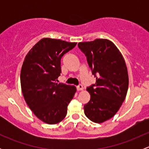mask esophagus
I'll list each match as a JSON object with an SVG mask.
<instances>
[{
	"label": "esophagus",
	"mask_w": 149,
	"mask_h": 149,
	"mask_svg": "<svg viewBox=\"0 0 149 149\" xmlns=\"http://www.w3.org/2000/svg\"><path fill=\"white\" fill-rule=\"evenodd\" d=\"M76 88H77L78 91H81V90L84 89L83 85H81V84H79V86H77V87H76Z\"/></svg>",
	"instance_id": "obj_1"
}]
</instances>
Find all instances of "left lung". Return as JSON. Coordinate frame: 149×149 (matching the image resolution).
Returning a JSON list of instances; mask_svg holds the SVG:
<instances>
[{"mask_svg": "<svg viewBox=\"0 0 149 149\" xmlns=\"http://www.w3.org/2000/svg\"><path fill=\"white\" fill-rule=\"evenodd\" d=\"M86 57L96 83L87 87L91 99L84 107L92 122L102 123L119 110L128 88V74L123 55L111 41L96 39L78 44Z\"/></svg>", "mask_w": 149, "mask_h": 149, "instance_id": "8db88e82", "label": "left lung"}]
</instances>
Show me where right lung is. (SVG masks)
<instances>
[{"label":"right lung","instance_id":"obj_1","mask_svg":"<svg viewBox=\"0 0 149 149\" xmlns=\"http://www.w3.org/2000/svg\"><path fill=\"white\" fill-rule=\"evenodd\" d=\"M76 44L43 38L24 61L20 76L24 98L33 113L47 124H57L65 118L76 91L74 86L55 82L61 76V58Z\"/></svg>","mask_w":149,"mask_h":149}]
</instances>
